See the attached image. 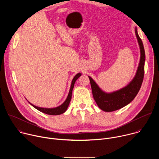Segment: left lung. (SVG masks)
<instances>
[{
    "label": "left lung",
    "mask_w": 159,
    "mask_h": 159,
    "mask_svg": "<svg viewBox=\"0 0 159 159\" xmlns=\"http://www.w3.org/2000/svg\"><path fill=\"white\" fill-rule=\"evenodd\" d=\"M135 34L140 48V60L136 75L131 82L124 88L111 93H106L99 87L94 80L89 77L94 99L99 107L104 111L111 112L120 109L130 103L137 95L143 82L145 53L143 44L137 28Z\"/></svg>",
    "instance_id": "1"
}]
</instances>
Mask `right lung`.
Masks as SVG:
<instances>
[{
    "label": "right lung",
    "mask_w": 159,
    "mask_h": 159,
    "mask_svg": "<svg viewBox=\"0 0 159 159\" xmlns=\"http://www.w3.org/2000/svg\"><path fill=\"white\" fill-rule=\"evenodd\" d=\"M80 75H81V74L79 73L74 77V79L72 80V84H71V87H70V91H69V95H68L67 98L65 100V101L61 105H60V106H58V107H55V108H43V107H39L34 106L33 104H32L30 102H29L30 103V104H31L36 109H38V111H41L43 113H45V114H47V115H59L62 114V113H63L66 111V110L68 108V106H69V103H70V102L71 101V98H72V90H73V88L74 87L75 82L76 80Z\"/></svg>",
    "instance_id": "obj_1"
}]
</instances>
